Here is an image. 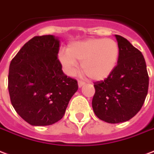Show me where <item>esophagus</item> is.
Segmentation results:
<instances>
[{
  "instance_id": "obj_1",
  "label": "esophagus",
  "mask_w": 154,
  "mask_h": 154,
  "mask_svg": "<svg viewBox=\"0 0 154 154\" xmlns=\"http://www.w3.org/2000/svg\"><path fill=\"white\" fill-rule=\"evenodd\" d=\"M85 82L81 81V80H79V81H78V85H79V88H81L83 85H85Z\"/></svg>"
}]
</instances>
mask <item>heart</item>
Wrapping results in <instances>:
<instances>
[{
	"label": "heart",
	"mask_w": 154,
	"mask_h": 154,
	"mask_svg": "<svg viewBox=\"0 0 154 154\" xmlns=\"http://www.w3.org/2000/svg\"><path fill=\"white\" fill-rule=\"evenodd\" d=\"M120 49L111 38H88L69 44L67 50H60L58 60L67 75H74L81 60V68L89 78L103 80L113 72L117 65Z\"/></svg>",
	"instance_id": "1"
}]
</instances>
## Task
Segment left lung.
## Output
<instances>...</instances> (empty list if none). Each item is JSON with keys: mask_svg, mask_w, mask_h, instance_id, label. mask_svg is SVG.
Wrapping results in <instances>:
<instances>
[{"mask_svg": "<svg viewBox=\"0 0 154 154\" xmlns=\"http://www.w3.org/2000/svg\"><path fill=\"white\" fill-rule=\"evenodd\" d=\"M120 53L113 72L94 83L93 109L98 118L116 124L127 122L140 112L149 89V75L141 51L127 39L116 35Z\"/></svg>", "mask_w": 154, "mask_h": 154, "instance_id": "1", "label": "left lung"}]
</instances>
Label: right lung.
<instances>
[{
    "mask_svg": "<svg viewBox=\"0 0 154 154\" xmlns=\"http://www.w3.org/2000/svg\"><path fill=\"white\" fill-rule=\"evenodd\" d=\"M60 41L35 36L12 59L8 89L12 106L32 125H49L63 117L78 82L67 77L57 58Z\"/></svg>",
    "mask_w": 154,
    "mask_h": 154,
    "instance_id": "add662e5",
    "label": "right lung"
}]
</instances>
